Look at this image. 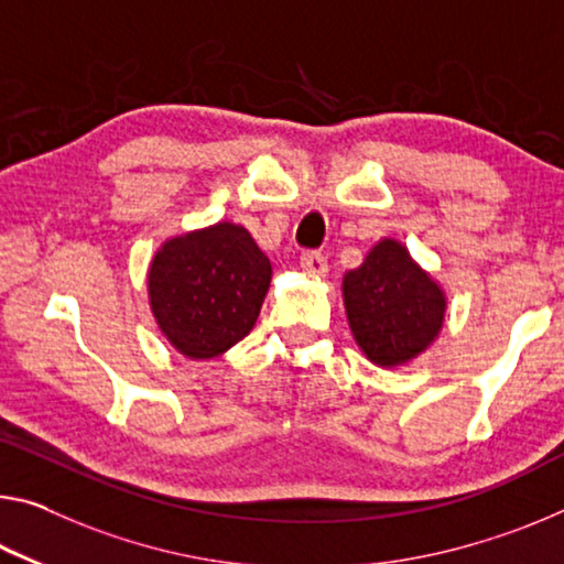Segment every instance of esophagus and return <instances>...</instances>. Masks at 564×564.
<instances>
[{"label": "esophagus", "instance_id": "34e87169", "mask_svg": "<svg viewBox=\"0 0 564 564\" xmlns=\"http://www.w3.org/2000/svg\"><path fill=\"white\" fill-rule=\"evenodd\" d=\"M301 268L306 273H314V275H324L328 271V263H326V256L318 253V250H303L301 253Z\"/></svg>", "mask_w": 564, "mask_h": 564}]
</instances>
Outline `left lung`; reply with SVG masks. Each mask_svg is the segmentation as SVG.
Wrapping results in <instances>:
<instances>
[{
    "label": "left lung",
    "instance_id": "obj_1",
    "mask_svg": "<svg viewBox=\"0 0 564 564\" xmlns=\"http://www.w3.org/2000/svg\"><path fill=\"white\" fill-rule=\"evenodd\" d=\"M348 326L373 364L399 366L434 341L444 321V293L397 240H381L344 275Z\"/></svg>",
    "mask_w": 564,
    "mask_h": 564
}]
</instances>
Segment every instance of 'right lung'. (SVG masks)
<instances>
[{
  "label": "right lung",
  "mask_w": 564,
  "mask_h": 564,
  "mask_svg": "<svg viewBox=\"0 0 564 564\" xmlns=\"http://www.w3.org/2000/svg\"><path fill=\"white\" fill-rule=\"evenodd\" d=\"M268 283L271 261L234 223L167 240L148 275L158 326L191 359H213L248 336Z\"/></svg>",
  "instance_id": "obj_1"
}]
</instances>
